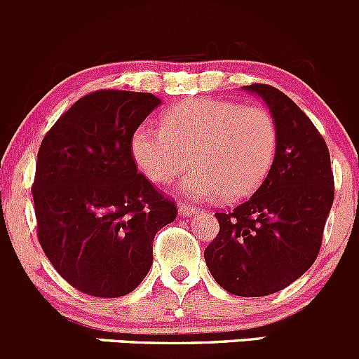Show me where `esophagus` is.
Masks as SVG:
<instances>
[{
	"mask_svg": "<svg viewBox=\"0 0 359 359\" xmlns=\"http://www.w3.org/2000/svg\"><path fill=\"white\" fill-rule=\"evenodd\" d=\"M198 209L195 208V205H191V204H187V202H181V204L178 205V212L181 216H184V218H187V216H191V215H195V212H197Z\"/></svg>",
	"mask_w": 359,
	"mask_h": 359,
	"instance_id": "34e87169",
	"label": "esophagus"
}]
</instances>
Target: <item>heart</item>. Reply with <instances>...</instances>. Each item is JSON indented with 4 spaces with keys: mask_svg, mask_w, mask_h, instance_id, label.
Here are the masks:
<instances>
[{
    "mask_svg": "<svg viewBox=\"0 0 359 359\" xmlns=\"http://www.w3.org/2000/svg\"><path fill=\"white\" fill-rule=\"evenodd\" d=\"M161 123L137 127L130 154L141 172L157 184L175 180L188 162L195 165L180 183L181 194L190 198H246L274 164L278 126L264 106L191 97L165 111Z\"/></svg>",
    "mask_w": 359,
    "mask_h": 359,
    "instance_id": "b5f03b06",
    "label": "heart"
}]
</instances>
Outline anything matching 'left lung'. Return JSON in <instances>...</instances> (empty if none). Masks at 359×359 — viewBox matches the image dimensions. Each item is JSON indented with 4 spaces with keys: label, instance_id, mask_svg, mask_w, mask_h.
I'll use <instances>...</instances> for the list:
<instances>
[{
    "label": "left lung",
    "instance_id": "1",
    "mask_svg": "<svg viewBox=\"0 0 359 359\" xmlns=\"http://www.w3.org/2000/svg\"><path fill=\"white\" fill-rule=\"evenodd\" d=\"M267 102L278 126L271 172L246 202L215 212L219 232L204 251L215 281L237 297L281 292L318 258L333 204L325 140L307 115L272 85H246Z\"/></svg>",
    "mask_w": 359,
    "mask_h": 359
}]
</instances>
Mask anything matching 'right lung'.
<instances>
[{"instance_id":"right-lung-1","label":"right lung","mask_w":359,"mask_h":359,"mask_svg":"<svg viewBox=\"0 0 359 359\" xmlns=\"http://www.w3.org/2000/svg\"><path fill=\"white\" fill-rule=\"evenodd\" d=\"M158 104L150 92H90L41 141L31 187L38 241L85 295L116 299L140 286L155 233L178 215L130 154L134 130Z\"/></svg>"}]
</instances>
